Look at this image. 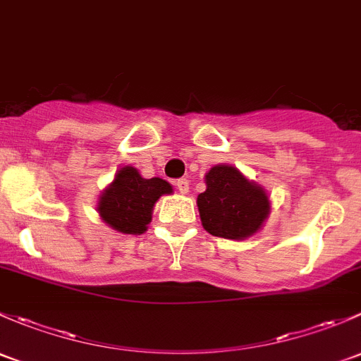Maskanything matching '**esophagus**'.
<instances>
[{"label": "esophagus", "instance_id": "1", "mask_svg": "<svg viewBox=\"0 0 361 361\" xmlns=\"http://www.w3.org/2000/svg\"><path fill=\"white\" fill-rule=\"evenodd\" d=\"M177 189L182 192V195H188L189 192V180L188 179H179L176 182Z\"/></svg>", "mask_w": 361, "mask_h": 361}]
</instances>
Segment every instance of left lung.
Returning a JSON list of instances; mask_svg holds the SVG:
<instances>
[{
  "label": "left lung",
  "instance_id": "8db88e82",
  "mask_svg": "<svg viewBox=\"0 0 361 361\" xmlns=\"http://www.w3.org/2000/svg\"><path fill=\"white\" fill-rule=\"evenodd\" d=\"M205 184V192L196 200L205 231L228 240H245L261 231L271 212L269 196L261 184L226 163L208 170Z\"/></svg>",
  "mask_w": 361,
  "mask_h": 361
}]
</instances>
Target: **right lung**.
<instances>
[{
	"instance_id": "add662e5",
	"label": "right lung",
	"mask_w": 361,
	"mask_h": 361,
	"mask_svg": "<svg viewBox=\"0 0 361 361\" xmlns=\"http://www.w3.org/2000/svg\"><path fill=\"white\" fill-rule=\"evenodd\" d=\"M166 180L144 179L132 165L121 166L113 182L100 192L97 212L102 222L123 235H142L153 219L154 203L163 195H172Z\"/></svg>"
}]
</instances>
